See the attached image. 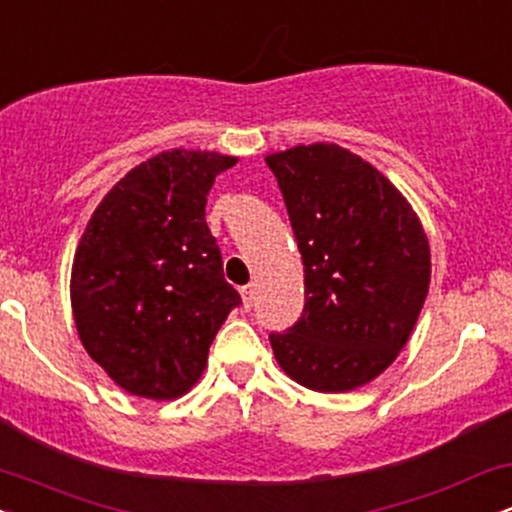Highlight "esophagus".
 Listing matches in <instances>:
<instances>
[{
    "label": "esophagus",
    "instance_id": "esophagus-1",
    "mask_svg": "<svg viewBox=\"0 0 512 512\" xmlns=\"http://www.w3.org/2000/svg\"><path fill=\"white\" fill-rule=\"evenodd\" d=\"M240 293H243V308L245 310H252V305H255V286L248 284L240 289Z\"/></svg>",
    "mask_w": 512,
    "mask_h": 512
}]
</instances>
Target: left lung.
<instances>
[{
    "label": "left lung",
    "mask_w": 512,
    "mask_h": 512,
    "mask_svg": "<svg viewBox=\"0 0 512 512\" xmlns=\"http://www.w3.org/2000/svg\"><path fill=\"white\" fill-rule=\"evenodd\" d=\"M303 257V313L269 334L279 366L317 392L378 378L407 344L431 281V252L397 187L337 144L264 158Z\"/></svg>",
    "instance_id": "left-lung-1"
}]
</instances>
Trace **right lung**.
Segmentation results:
<instances>
[{"mask_svg": "<svg viewBox=\"0 0 512 512\" xmlns=\"http://www.w3.org/2000/svg\"><path fill=\"white\" fill-rule=\"evenodd\" d=\"M236 158L163 151L93 211L72 267V308L88 356L127 392L173 399L207 366L240 293L223 279L204 207Z\"/></svg>", "mask_w": 512, "mask_h": 512, "instance_id": "right-lung-1", "label": "right lung"}]
</instances>
